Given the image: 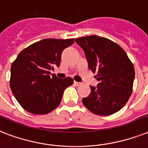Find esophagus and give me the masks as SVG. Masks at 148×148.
<instances>
[{
  "instance_id": "obj_1",
  "label": "esophagus",
  "mask_w": 148,
  "mask_h": 148,
  "mask_svg": "<svg viewBox=\"0 0 148 148\" xmlns=\"http://www.w3.org/2000/svg\"><path fill=\"white\" fill-rule=\"evenodd\" d=\"M74 84H75V86H80V85H81V82H74Z\"/></svg>"
}]
</instances>
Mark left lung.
Listing matches in <instances>:
<instances>
[{"label":"left lung","instance_id":"1","mask_svg":"<svg viewBox=\"0 0 148 148\" xmlns=\"http://www.w3.org/2000/svg\"><path fill=\"white\" fill-rule=\"evenodd\" d=\"M75 42L86 54L88 68L96 73L99 83L91 86V93L82 103L91 112L109 115L121 109L132 92L134 66L120 46L101 36L79 37Z\"/></svg>","mask_w":148,"mask_h":148}]
</instances>
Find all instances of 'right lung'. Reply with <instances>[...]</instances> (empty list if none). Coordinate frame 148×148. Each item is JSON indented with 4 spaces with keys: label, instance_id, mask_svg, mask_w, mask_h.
<instances>
[{
    "label": "right lung",
    "instance_id": "right-lung-1",
    "mask_svg": "<svg viewBox=\"0 0 148 148\" xmlns=\"http://www.w3.org/2000/svg\"><path fill=\"white\" fill-rule=\"evenodd\" d=\"M75 39H45L19 53L10 68V86L22 107L32 114L52 112L61 102L63 92L73 85L70 77L60 79L50 73L60 66L61 55Z\"/></svg>",
    "mask_w": 148,
    "mask_h": 148
}]
</instances>
